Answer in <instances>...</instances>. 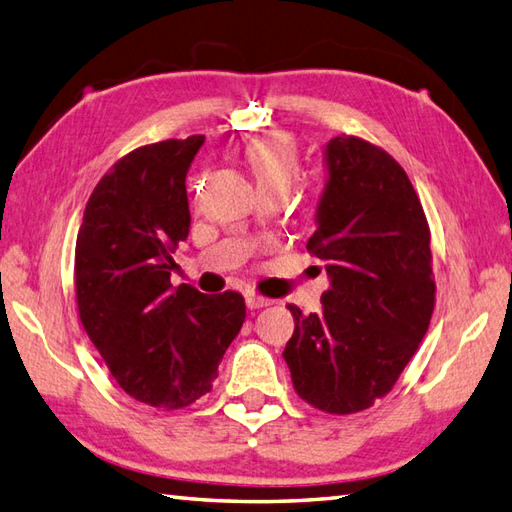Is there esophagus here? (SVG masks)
I'll return each mask as SVG.
<instances>
[{
  "label": "esophagus",
  "instance_id": "esophagus-1",
  "mask_svg": "<svg viewBox=\"0 0 512 512\" xmlns=\"http://www.w3.org/2000/svg\"><path fill=\"white\" fill-rule=\"evenodd\" d=\"M245 305H247V309L254 311V309H263V307L271 305V300L254 296V294H247V296H245Z\"/></svg>",
  "mask_w": 512,
  "mask_h": 512
}]
</instances>
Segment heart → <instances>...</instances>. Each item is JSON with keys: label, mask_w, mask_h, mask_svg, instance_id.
Returning <instances> with one entry per match:
<instances>
[{"label": "heart", "mask_w": 512, "mask_h": 512, "mask_svg": "<svg viewBox=\"0 0 512 512\" xmlns=\"http://www.w3.org/2000/svg\"><path fill=\"white\" fill-rule=\"evenodd\" d=\"M247 163L260 190H289L298 176V154L285 134H267L247 145Z\"/></svg>", "instance_id": "obj_1"}]
</instances>
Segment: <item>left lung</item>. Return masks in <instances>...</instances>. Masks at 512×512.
Instances as JSON below:
<instances>
[{"instance_id":"1","label":"left lung","mask_w":512,"mask_h":512,"mask_svg":"<svg viewBox=\"0 0 512 512\" xmlns=\"http://www.w3.org/2000/svg\"><path fill=\"white\" fill-rule=\"evenodd\" d=\"M325 190L307 249L325 263L320 314L296 320L283 358L302 400L347 415L369 409L400 378L429 329L431 232L409 176L375 145H325Z\"/></svg>"}]
</instances>
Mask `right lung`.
Masks as SVG:
<instances>
[{"label":"right lung","instance_id":"obj_1","mask_svg":"<svg viewBox=\"0 0 512 512\" xmlns=\"http://www.w3.org/2000/svg\"><path fill=\"white\" fill-rule=\"evenodd\" d=\"M203 134L125 154L90 194L77 236L81 325L119 387L156 409L212 391L245 320L236 291L172 287L174 247L190 232L185 176Z\"/></svg>","mask_w":512,"mask_h":512}]
</instances>
